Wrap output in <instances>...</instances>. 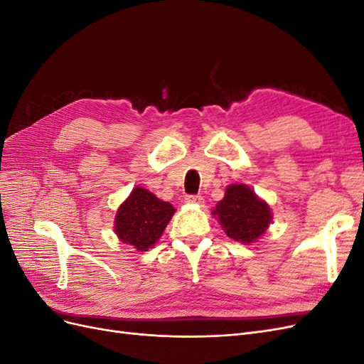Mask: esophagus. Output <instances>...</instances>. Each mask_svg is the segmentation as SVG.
Segmentation results:
<instances>
[{
  "mask_svg": "<svg viewBox=\"0 0 364 364\" xmlns=\"http://www.w3.org/2000/svg\"><path fill=\"white\" fill-rule=\"evenodd\" d=\"M185 202H186V203L202 205V203H203V197L199 196V194H197V196H188V197H186V199H185Z\"/></svg>",
  "mask_w": 364,
  "mask_h": 364,
  "instance_id": "esophagus-1",
  "label": "esophagus"
}]
</instances>
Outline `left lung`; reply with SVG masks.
Masks as SVG:
<instances>
[{
    "mask_svg": "<svg viewBox=\"0 0 364 364\" xmlns=\"http://www.w3.org/2000/svg\"><path fill=\"white\" fill-rule=\"evenodd\" d=\"M213 215L218 218L228 237L245 245L257 241L272 223L270 206L243 183L228 186Z\"/></svg>",
    "mask_w": 364,
    "mask_h": 364,
    "instance_id": "obj_1",
    "label": "left lung"
}]
</instances>
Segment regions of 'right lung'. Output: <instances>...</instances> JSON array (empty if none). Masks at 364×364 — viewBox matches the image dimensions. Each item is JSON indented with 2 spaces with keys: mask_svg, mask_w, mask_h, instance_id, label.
Segmentation results:
<instances>
[{
  "mask_svg": "<svg viewBox=\"0 0 364 364\" xmlns=\"http://www.w3.org/2000/svg\"><path fill=\"white\" fill-rule=\"evenodd\" d=\"M176 209L146 188H136L119 205L115 215V234L139 252L149 250L161 238Z\"/></svg>",
  "mask_w": 364,
  "mask_h": 364,
  "instance_id": "right-lung-1",
  "label": "right lung"
}]
</instances>
